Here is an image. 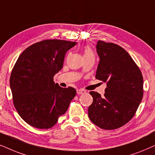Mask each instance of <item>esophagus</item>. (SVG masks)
<instances>
[{
	"label": "esophagus",
	"mask_w": 155,
	"mask_h": 155,
	"mask_svg": "<svg viewBox=\"0 0 155 155\" xmlns=\"http://www.w3.org/2000/svg\"><path fill=\"white\" fill-rule=\"evenodd\" d=\"M76 92H77L78 94H86V91L84 90V89H78L77 91H76Z\"/></svg>",
	"instance_id": "esophagus-1"
}]
</instances>
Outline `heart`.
<instances>
[{
    "label": "heart",
    "mask_w": 155,
    "mask_h": 155,
    "mask_svg": "<svg viewBox=\"0 0 155 155\" xmlns=\"http://www.w3.org/2000/svg\"><path fill=\"white\" fill-rule=\"evenodd\" d=\"M87 54H94L92 50L89 48H86L85 49H84V55H87Z\"/></svg>",
    "instance_id": "b5f03b06"
}]
</instances>
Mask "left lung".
Returning a JSON list of instances; mask_svg holds the SVG:
<instances>
[{
	"label": "left lung",
	"instance_id": "obj_1",
	"mask_svg": "<svg viewBox=\"0 0 155 155\" xmlns=\"http://www.w3.org/2000/svg\"><path fill=\"white\" fill-rule=\"evenodd\" d=\"M96 51L100 59L96 78L107 86L103 97L90 92L93 103L88 117L100 128L117 129L135 115L143 96V78L130 55L119 45L98 40Z\"/></svg>",
	"mask_w": 155,
	"mask_h": 155
}]
</instances>
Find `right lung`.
Instances as JSON below:
<instances>
[{
    "instance_id": "obj_1",
    "label": "right lung",
    "mask_w": 155,
    "mask_h": 155,
    "mask_svg": "<svg viewBox=\"0 0 155 155\" xmlns=\"http://www.w3.org/2000/svg\"><path fill=\"white\" fill-rule=\"evenodd\" d=\"M76 45L66 40H43L28 47L18 57L10 79L13 104L20 116L32 127H53L76 96L74 88H61L53 79L62 69L67 51Z\"/></svg>"
}]
</instances>
